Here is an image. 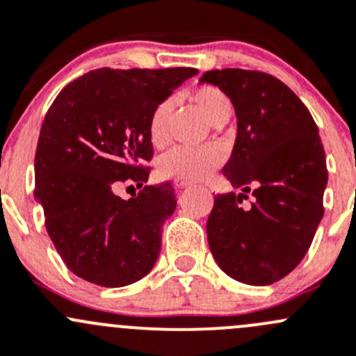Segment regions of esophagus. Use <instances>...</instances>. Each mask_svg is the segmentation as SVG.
Instances as JSON below:
<instances>
[{
  "instance_id": "obj_1",
  "label": "esophagus",
  "mask_w": 356,
  "mask_h": 356,
  "mask_svg": "<svg viewBox=\"0 0 356 356\" xmlns=\"http://www.w3.org/2000/svg\"><path fill=\"white\" fill-rule=\"evenodd\" d=\"M175 186H177V188H189V186H193V182H189V181H182V179H175Z\"/></svg>"
}]
</instances>
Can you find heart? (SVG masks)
<instances>
[{"label": "heart", "mask_w": 356, "mask_h": 356, "mask_svg": "<svg viewBox=\"0 0 356 356\" xmlns=\"http://www.w3.org/2000/svg\"><path fill=\"white\" fill-rule=\"evenodd\" d=\"M191 101L213 125L229 120L233 104L220 88L213 85L198 86L191 92ZM174 101L165 99L153 109L147 123V134L153 146H165L168 139V118H170ZM224 161V151L219 146L205 147H172L161 154L156 161L158 174L165 179H182V181H202L209 177Z\"/></svg>", "instance_id": "b5f03b06"}]
</instances>
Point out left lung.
<instances>
[{"instance_id": "8db88e82", "label": "left lung", "mask_w": 356, "mask_h": 356, "mask_svg": "<svg viewBox=\"0 0 356 356\" xmlns=\"http://www.w3.org/2000/svg\"><path fill=\"white\" fill-rule=\"evenodd\" d=\"M234 106L238 134L222 174L241 193L213 198L207 220L220 270L248 285H271L302 261L323 217L325 151L301 99L275 76L247 69L207 71ZM252 192L254 202L239 203Z\"/></svg>"}]
</instances>
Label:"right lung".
Instances as JSON below:
<instances>
[{"label":"right lung","mask_w":356,"mask_h":356,"mask_svg":"<svg viewBox=\"0 0 356 356\" xmlns=\"http://www.w3.org/2000/svg\"><path fill=\"white\" fill-rule=\"evenodd\" d=\"M195 67L111 69L86 72L62 88L41 125L34 158V198L50 240L76 277L123 287L151 271L161 227L174 213L170 182H147L153 144L149 116ZM136 181L122 200L114 189Z\"/></svg>","instance_id":"1"}]
</instances>
